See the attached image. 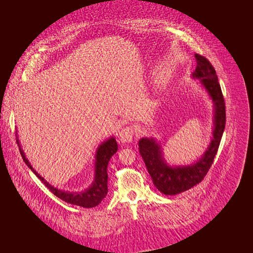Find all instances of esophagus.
<instances>
[{
	"label": "esophagus",
	"instance_id": "esophagus-1",
	"mask_svg": "<svg viewBox=\"0 0 253 253\" xmlns=\"http://www.w3.org/2000/svg\"><path fill=\"white\" fill-rule=\"evenodd\" d=\"M134 135V129L132 126H127L123 128L122 130H120L119 132V140L122 143L130 142L132 140V137Z\"/></svg>",
	"mask_w": 253,
	"mask_h": 253
}]
</instances>
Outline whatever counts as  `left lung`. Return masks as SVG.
I'll use <instances>...</instances> for the list:
<instances>
[{"mask_svg": "<svg viewBox=\"0 0 253 253\" xmlns=\"http://www.w3.org/2000/svg\"><path fill=\"white\" fill-rule=\"evenodd\" d=\"M197 66L192 74L213 101V131L204 154L189 165H169L164 159L161 143L154 137H142L138 141L139 153L147 166L155 187L164 195H177L201 182L213 163L225 125V105L216 72L204 57L195 54Z\"/></svg>", "mask_w": 253, "mask_h": 253, "instance_id": "1", "label": "left lung"}]
</instances>
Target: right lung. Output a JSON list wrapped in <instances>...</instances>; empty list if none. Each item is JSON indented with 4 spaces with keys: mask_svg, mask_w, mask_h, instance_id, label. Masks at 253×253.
I'll use <instances>...</instances> for the list:
<instances>
[{
    "mask_svg": "<svg viewBox=\"0 0 253 253\" xmlns=\"http://www.w3.org/2000/svg\"><path fill=\"white\" fill-rule=\"evenodd\" d=\"M16 141L19 147V152L23 159L24 163L28 165V167L34 172V173L42 180V182L46 187L54 194L56 197L61 199L62 201L70 203L73 205L81 206L85 208H92L97 206L102 200L103 198L108 194V164L113 157L114 154L118 151V144L114 136L110 137L109 139L104 140L102 143L98 145L95 154V164H94V179H93L90 187L81 192H68L62 191L55 187H53L44 177L40 175L38 172L33 168L31 163L29 162L28 158H26L20 142L18 140V136H16Z\"/></svg>",
    "mask_w": 253,
    "mask_h": 253,
    "instance_id": "1",
    "label": "right lung"
}]
</instances>
